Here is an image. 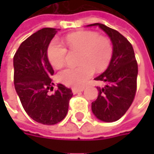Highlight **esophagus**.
<instances>
[{
  "instance_id": "1",
  "label": "esophagus",
  "mask_w": 154,
  "mask_h": 154,
  "mask_svg": "<svg viewBox=\"0 0 154 154\" xmlns=\"http://www.w3.org/2000/svg\"><path fill=\"white\" fill-rule=\"evenodd\" d=\"M84 87H82V88H72V92H73V94H77V93H80V92H82V91H84Z\"/></svg>"
}]
</instances>
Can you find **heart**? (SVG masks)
I'll list each match as a JSON object with an SVG mask.
<instances>
[{"label":"heart","instance_id":"1","mask_svg":"<svg viewBox=\"0 0 154 154\" xmlns=\"http://www.w3.org/2000/svg\"><path fill=\"white\" fill-rule=\"evenodd\" d=\"M65 44L70 52H80L79 67L67 68L58 74V80L71 87L84 85L93 76L94 69L103 71L107 69L113 56L111 41L93 31H81L67 35ZM68 50L54 40L47 49V57L55 69L61 68L66 61Z\"/></svg>","mask_w":154,"mask_h":154}]
</instances>
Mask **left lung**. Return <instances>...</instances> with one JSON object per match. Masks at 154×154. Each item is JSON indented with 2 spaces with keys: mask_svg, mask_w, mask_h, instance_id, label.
<instances>
[{
  "mask_svg": "<svg viewBox=\"0 0 154 154\" xmlns=\"http://www.w3.org/2000/svg\"><path fill=\"white\" fill-rule=\"evenodd\" d=\"M109 36L113 56L108 69L94 80L104 83L97 87L98 97L92 103V110L97 119L105 122L119 119L131 106L137 93L138 66L132 45L117 30L95 23Z\"/></svg>",
  "mask_w": 154,
  "mask_h": 154,
  "instance_id": "1",
  "label": "left lung"
}]
</instances>
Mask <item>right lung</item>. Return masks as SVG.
<instances>
[{
    "mask_svg": "<svg viewBox=\"0 0 154 154\" xmlns=\"http://www.w3.org/2000/svg\"><path fill=\"white\" fill-rule=\"evenodd\" d=\"M45 27L26 38L13 58L14 85L21 104L27 115L44 125L60 122L67 115L72 90L59 84L54 94L51 77L54 70L47 57L48 46L56 34Z\"/></svg>",
    "mask_w": 154,
    "mask_h": 154,
    "instance_id": "right-lung-1",
    "label": "right lung"
}]
</instances>
